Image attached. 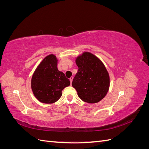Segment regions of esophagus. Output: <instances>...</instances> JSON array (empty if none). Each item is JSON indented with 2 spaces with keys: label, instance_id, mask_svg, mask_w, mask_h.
<instances>
[{
  "label": "esophagus",
  "instance_id": "34e87169",
  "mask_svg": "<svg viewBox=\"0 0 149 149\" xmlns=\"http://www.w3.org/2000/svg\"><path fill=\"white\" fill-rule=\"evenodd\" d=\"M73 76H71V77H70V83H71V84L72 81H73Z\"/></svg>",
  "mask_w": 149,
  "mask_h": 149
}]
</instances>
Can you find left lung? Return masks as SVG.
<instances>
[{
    "label": "left lung",
    "mask_w": 149,
    "mask_h": 149,
    "mask_svg": "<svg viewBox=\"0 0 149 149\" xmlns=\"http://www.w3.org/2000/svg\"><path fill=\"white\" fill-rule=\"evenodd\" d=\"M78 69L72 86L81 100L88 103L100 102L109 88V73L102 62L89 52H84L76 58Z\"/></svg>",
    "instance_id": "8db88e82"
}]
</instances>
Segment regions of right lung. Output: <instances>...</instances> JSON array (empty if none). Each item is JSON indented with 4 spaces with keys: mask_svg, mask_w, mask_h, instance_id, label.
<instances>
[{
    "mask_svg": "<svg viewBox=\"0 0 149 149\" xmlns=\"http://www.w3.org/2000/svg\"><path fill=\"white\" fill-rule=\"evenodd\" d=\"M55 55L46 56L35 70L31 81L33 93L43 103L52 104L61 97L62 90L70 84L65 74L58 70Z\"/></svg>",
    "mask_w": 149,
    "mask_h": 149,
    "instance_id": "obj_1",
    "label": "right lung"
}]
</instances>
